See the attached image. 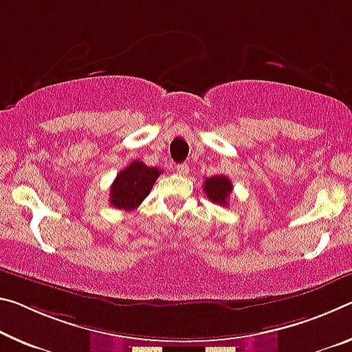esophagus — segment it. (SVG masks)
Returning a JSON list of instances; mask_svg holds the SVG:
<instances>
[{"label":"esophagus","instance_id":"1","mask_svg":"<svg viewBox=\"0 0 352 352\" xmlns=\"http://www.w3.org/2000/svg\"><path fill=\"white\" fill-rule=\"evenodd\" d=\"M175 170H177V174H180V175H188L189 174V166L186 163H182V164L175 166Z\"/></svg>","mask_w":352,"mask_h":352}]
</instances>
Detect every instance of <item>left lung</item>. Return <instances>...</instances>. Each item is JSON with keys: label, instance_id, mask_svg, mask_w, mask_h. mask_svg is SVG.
<instances>
[{"label": "left lung", "instance_id": "obj_1", "mask_svg": "<svg viewBox=\"0 0 352 352\" xmlns=\"http://www.w3.org/2000/svg\"><path fill=\"white\" fill-rule=\"evenodd\" d=\"M204 191L211 202L226 206L228 202V196L233 191V185L226 175H214L211 178H206Z\"/></svg>", "mask_w": 352, "mask_h": 352}]
</instances>
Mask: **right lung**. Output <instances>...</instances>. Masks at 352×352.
Returning a JSON list of instances; mask_svg holds the SVG:
<instances>
[{
  "label": "right lung",
  "mask_w": 352,
  "mask_h": 352,
  "mask_svg": "<svg viewBox=\"0 0 352 352\" xmlns=\"http://www.w3.org/2000/svg\"><path fill=\"white\" fill-rule=\"evenodd\" d=\"M160 169L148 167L142 161H133L124 170L119 172L111 185L109 204L119 210H135L152 191Z\"/></svg>",
  "instance_id": "1"
}]
</instances>
